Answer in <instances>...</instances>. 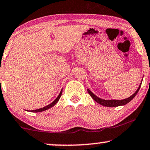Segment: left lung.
I'll use <instances>...</instances> for the list:
<instances>
[{"instance_id": "obj_1", "label": "left lung", "mask_w": 150, "mask_h": 150, "mask_svg": "<svg viewBox=\"0 0 150 150\" xmlns=\"http://www.w3.org/2000/svg\"><path fill=\"white\" fill-rule=\"evenodd\" d=\"M141 83H140V85H139V86L137 90V91H136L132 95H131L130 97H128V98L122 99V100H117V99H110V100L108 99V100H105V99H101L97 97V96H96L95 94H93V92H91L88 88L87 89V91H88V93H89V95L91 96L92 98H93L96 102L99 103V104L106 107H117V106H120V105H124L125 104H127V103H129L131 100H132L134 97L137 95V94L138 93V92H139V89H140Z\"/></svg>"}]
</instances>
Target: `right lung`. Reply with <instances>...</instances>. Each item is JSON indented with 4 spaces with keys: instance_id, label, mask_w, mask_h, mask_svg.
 <instances>
[{
    "instance_id": "right-lung-1",
    "label": "right lung",
    "mask_w": 150,
    "mask_h": 150,
    "mask_svg": "<svg viewBox=\"0 0 150 150\" xmlns=\"http://www.w3.org/2000/svg\"><path fill=\"white\" fill-rule=\"evenodd\" d=\"M62 89L61 90L60 93H59V95L57 96V98L55 99V100L53 101V102L50 103V104L46 105V106L43 107V108H39V109H37V110H30V112H42V111L47 110L51 108V107H53V105L56 104V103H57V101H59V98H60V97H61V95H62ZM26 111H27V110H26Z\"/></svg>"
}]
</instances>
